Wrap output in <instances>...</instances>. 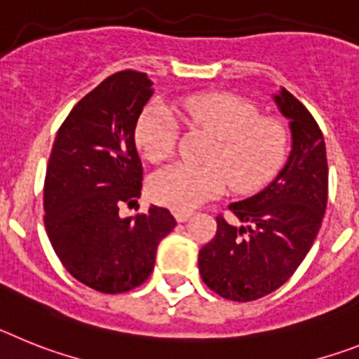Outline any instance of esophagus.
Segmentation results:
<instances>
[{
	"label": "esophagus",
	"mask_w": 359,
	"mask_h": 359,
	"mask_svg": "<svg viewBox=\"0 0 359 359\" xmlns=\"http://www.w3.org/2000/svg\"><path fill=\"white\" fill-rule=\"evenodd\" d=\"M173 215H175L177 222H186V220H188V218L193 215V211H189V210H177Z\"/></svg>",
	"instance_id": "esophagus-1"
}]
</instances>
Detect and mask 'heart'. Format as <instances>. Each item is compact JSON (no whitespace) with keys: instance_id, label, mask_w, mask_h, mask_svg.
I'll use <instances>...</instances> for the list:
<instances>
[{"instance_id":"b5f03b06","label":"heart","mask_w":359,"mask_h":359,"mask_svg":"<svg viewBox=\"0 0 359 359\" xmlns=\"http://www.w3.org/2000/svg\"><path fill=\"white\" fill-rule=\"evenodd\" d=\"M180 115L191 126L217 137L205 166L173 164L149 180L155 202L173 210H193L231 186L236 193H253L280 170L289 149V130L282 121L260 115V108L233 93H204L184 99ZM175 115L162 102L142 110L135 142L148 161L164 162L177 141Z\"/></svg>"}]
</instances>
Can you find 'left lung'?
<instances>
[{"label": "left lung", "instance_id": "1", "mask_svg": "<svg viewBox=\"0 0 359 359\" xmlns=\"http://www.w3.org/2000/svg\"><path fill=\"white\" fill-rule=\"evenodd\" d=\"M273 99L289 119L287 161L260 193L229 204L240 226L217 217V235L198 253L205 285L233 302L258 300L287 282L313 248L327 208L322 130L285 88Z\"/></svg>", "mask_w": 359, "mask_h": 359}]
</instances>
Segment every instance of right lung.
I'll return each instance as SVG.
<instances>
[{
    "label": "right lung",
    "mask_w": 359,
    "mask_h": 359,
    "mask_svg": "<svg viewBox=\"0 0 359 359\" xmlns=\"http://www.w3.org/2000/svg\"><path fill=\"white\" fill-rule=\"evenodd\" d=\"M146 74L117 72L81 99L55 135L45 177V227L65 269L106 294L148 280L158 242L177 226L166 208L123 218L141 197L135 126L154 95Z\"/></svg>",
    "instance_id": "obj_1"
}]
</instances>
